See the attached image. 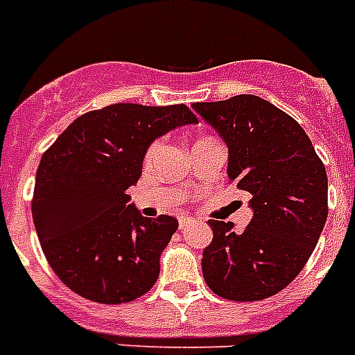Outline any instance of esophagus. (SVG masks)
Masks as SVG:
<instances>
[{
    "mask_svg": "<svg viewBox=\"0 0 355 355\" xmlns=\"http://www.w3.org/2000/svg\"><path fill=\"white\" fill-rule=\"evenodd\" d=\"M197 220L191 217H182L180 220H178V226H180V230H187V227L191 226V224H195Z\"/></svg>",
    "mask_w": 355,
    "mask_h": 355,
    "instance_id": "1",
    "label": "esophagus"
}]
</instances>
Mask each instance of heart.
<instances>
[{"mask_svg":"<svg viewBox=\"0 0 355 355\" xmlns=\"http://www.w3.org/2000/svg\"><path fill=\"white\" fill-rule=\"evenodd\" d=\"M160 151H162V142H155V144H153L151 148H149L148 155H146V162L151 164L153 160H155V158H157L158 155H160Z\"/></svg>","mask_w":355,"mask_h":355,"instance_id":"heart-1","label":"heart"}]
</instances>
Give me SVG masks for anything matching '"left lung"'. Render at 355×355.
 I'll return each mask as SVG.
<instances>
[{
	"label": "left lung",
	"instance_id": "1",
	"mask_svg": "<svg viewBox=\"0 0 355 355\" xmlns=\"http://www.w3.org/2000/svg\"><path fill=\"white\" fill-rule=\"evenodd\" d=\"M227 148V177L252 193L243 232L207 220L202 253L207 286L230 301H261L297 277L328 217L327 169L304 129L268 100L237 94L193 103Z\"/></svg>",
	"mask_w": 355,
	"mask_h": 355
}]
</instances>
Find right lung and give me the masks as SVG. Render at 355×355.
<instances>
[{
    "instance_id": "add662e5",
    "label": "right lung",
    "mask_w": 355,
    "mask_h": 355,
    "mask_svg": "<svg viewBox=\"0 0 355 355\" xmlns=\"http://www.w3.org/2000/svg\"><path fill=\"white\" fill-rule=\"evenodd\" d=\"M191 123L198 118L184 103H114L76 118L43 153L34 227L51 268L74 293L120 304L157 282L178 220L144 217L128 189L142 175L149 146Z\"/></svg>"
}]
</instances>
